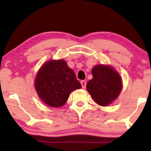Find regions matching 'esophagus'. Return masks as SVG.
I'll list each match as a JSON object with an SVG mask.
<instances>
[{
	"mask_svg": "<svg viewBox=\"0 0 151 151\" xmlns=\"http://www.w3.org/2000/svg\"><path fill=\"white\" fill-rule=\"evenodd\" d=\"M81 84H82V87L83 88H86V81H84V80H82L81 81Z\"/></svg>",
	"mask_w": 151,
	"mask_h": 151,
	"instance_id": "1",
	"label": "esophagus"
}]
</instances>
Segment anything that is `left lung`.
<instances>
[{
	"instance_id": "obj_1",
	"label": "left lung",
	"mask_w": 151,
	"mask_h": 151,
	"mask_svg": "<svg viewBox=\"0 0 151 151\" xmlns=\"http://www.w3.org/2000/svg\"><path fill=\"white\" fill-rule=\"evenodd\" d=\"M93 78L86 84V89L97 104L107 106L120 93L122 81L119 75L109 66L97 65L92 69Z\"/></svg>"
}]
</instances>
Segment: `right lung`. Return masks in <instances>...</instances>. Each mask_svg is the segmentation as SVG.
I'll list each match as a JSON object with an SVG mask.
<instances>
[{"instance_id": "right-lung-1", "label": "right lung", "mask_w": 151, "mask_h": 151, "mask_svg": "<svg viewBox=\"0 0 151 151\" xmlns=\"http://www.w3.org/2000/svg\"><path fill=\"white\" fill-rule=\"evenodd\" d=\"M38 96L52 107L62 106L70 93L81 88L76 74L63 60L47 62L39 70L35 80Z\"/></svg>"}]
</instances>
